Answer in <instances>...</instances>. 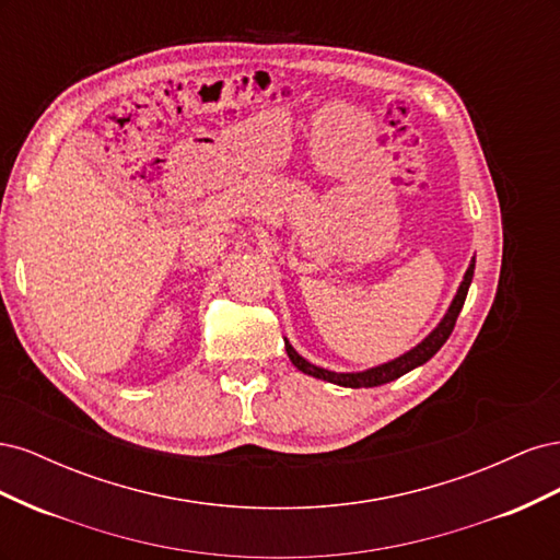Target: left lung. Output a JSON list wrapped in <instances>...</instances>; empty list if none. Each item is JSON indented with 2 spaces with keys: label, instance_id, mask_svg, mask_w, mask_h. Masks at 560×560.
Segmentation results:
<instances>
[{
  "label": "left lung",
  "instance_id": "8db88e82",
  "mask_svg": "<svg viewBox=\"0 0 560 560\" xmlns=\"http://www.w3.org/2000/svg\"><path fill=\"white\" fill-rule=\"evenodd\" d=\"M471 276H474V259L467 268V273L460 282V287H457V294L451 303L448 313L444 315V319L439 322V327L425 338V341L418 343L413 350H409L406 354H401V358L387 362V364H381V366H374V369H366V371H360V374H336V371H329V369H319L311 362H306L301 358V354L284 341V348H287V354H290L292 364L303 371V374L308 376H315V378H322V381H329V383H336V385H343V387H376V385H383V383H389L395 381L404 374H409L411 369L425 364L432 354H436V350L442 348L448 336L455 327V319L457 315H460L463 306H465V299H467V292H469V284H471Z\"/></svg>",
  "mask_w": 560,
  "mask_h": 560
}]
</instances>
